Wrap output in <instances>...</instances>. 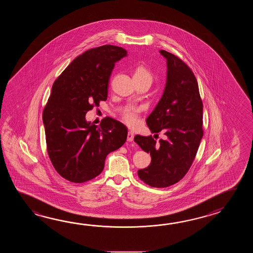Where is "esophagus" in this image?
<instances>
[{"mask_svg": "<svg viewBox=\"0 0 253 253\" xmlns=\"http://www.w3.org/2000/svg\"><path fill=\"white\" fill-rule=\"evenodd\" d=\"M134 134L133 132H131V131L128 132V133H127V141H129V142H132V141L134 140Z\"/></svg>", "mask_w": 253, "mask_h": 253, "instance_id": "esophagus-1", "label": "esophagus"}]
</instances>
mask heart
Instances as JSON below:
<instances>
[{"instance_id": "1", "label": "heart", "mask_w": 253, "mask_h": 253, "mask_svg": "<svg viewBox=\"0 0 253 253\" xmlns=\"http://www.w3.org/2000/svg\"><path fill=\"white\" fill-rule=\"evenodd\" d=\"M133 78L134 81H145L150 85L154 81V75L152 71L145 65H138L134 68ZM140 112L141 108L130 107L125 109L124 112L121 114V118L127 126H134L138 122Z\"/></svg>"}]
</instances>
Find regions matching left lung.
<instances>
[{"instance_id":"8db88e82","label":"left lung","mask_w":253,"mask_h":253,"mask_svg":"<svg viewBox=\"0 0 253 253\" xmlns=\"http://www.w3.org/2000/svg\"><path fill=\"white\" fill-rule=\"evenodd\" d=\"M167 60L165 91L146 124L156 135L164 132L159 142L152 135L136 134L134 142L150 153V166L138 170L144 183L165 188L178 183L187 173L204 135L203 101L194 72L173 54L162 49Z\"/></svg>"}]
</instances>
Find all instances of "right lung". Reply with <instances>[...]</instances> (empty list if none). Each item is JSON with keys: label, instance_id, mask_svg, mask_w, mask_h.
<instances>
[{"label": "right lung", "instance_id": "obj_1", "mask_svg": "<svg viewBox=\"0 0 253 253\" xmlns=\"http://www.w3.org/2000/svg\"><path fill=\"white\" fill-rule=\"evenodd\" d=\"M126 50L113 45L87 49L54 81L42 119L48 157L61 177L85 183L102 172L105 159L124 145L127 128L105 118L99 126L86 122L88 110L108 98V80Z\"/></svg>", "mask_w": 253, "mask_h": 253}]
</instances>
